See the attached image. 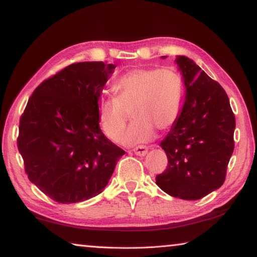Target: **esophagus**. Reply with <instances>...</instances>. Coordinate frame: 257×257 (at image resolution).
Masks as SVG:
<instances>
[{"instance_id": "34e87169", "label": "esophagus", "mask_w": 257, "mask_h": 257, "mask_svg": "<svg viewBox=\"0 0 257 257\" xmlns=\"http://www.w3.org/2000/svg\"><path fill=\"white\" fill-rule=\"evenodd\" d=\"M133 152L138 156H144V155H146L147 152H149V149H147L146 146H137V147H135Z\"/></svg>"}]
</instances>
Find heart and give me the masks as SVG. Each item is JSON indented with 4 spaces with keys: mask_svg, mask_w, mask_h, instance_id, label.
Segmentation results:
<instances>
[{
    "mask_svg": "<svg viewBox=\"0 0 257 257\" xmlns=\"http://www.w3.org/2000/svg\"><path fill=\"white\" fill-rule=\"evenodd\" d=\"M115 96L98 99V121L106 136L116 141L130 118H135L121 137L124 145L150 141L154 129L167 132L179 120L186 96L184 77L175 68H135L113 82Z\"/></svg>",
    "mask_w": 257,
    "mask_h": 257,
    "instance_id": "b5f03b06",
    "label": "heart"
}]
</instances>
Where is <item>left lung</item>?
<instances>
[{"label": "left lung", "mask_w": 257, "mask_h": 257, "mask_svg": "<svg viewBox=\"0 0 257 257\" xmlns=\"http://www.w3.org/2000/svg\"><path fill=\"white\" fill-rule=\"evenodd\" d=\"M176 63L186 96L179 120L160 144L168 167L156 176V185L170 196L196 201L224 182L236 120L219 82L185 55H178Z\"/></svg>", "instance_id": "8db88e82"}]
</instances>
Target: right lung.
<instances>
[{"label": "right lung", "mask_w": 257, "mask_h": 257, "mask_svg": "<svg viewBox=\"0 0 257 257\" xmlns=\"http://www.w3.org/2000/svg\"><path fill=\"white\" fill-rule=\"evenodd\" d=\"M116 64L73 63L34 90L18 149L29 180L62 204L101 194L124 151L104 136L97 103Z\"/></svg>", "instance_id": "add662e5"}]
</instances>
